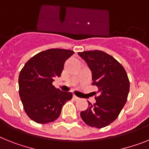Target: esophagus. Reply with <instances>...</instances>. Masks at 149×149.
Here are the masks:
<instances>
[{
	"mask_svg": "<svg viewBox=\"0 0 149 149\" xmlns=\"http://www.w3.org/2000/svg\"><path fill=\"white\" fill-rule=\"evenodd\" d=\"M72 98H73L74 100H76V101H77V100L79 99V98H78V97L75 95H72Z\"/></svg>",
	"mask_w": 149,
	"mask_h": 149,
	"instance_id": "34e87169",
	"label": "esophagus"
}]
</instances>
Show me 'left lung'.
Instances as JSON below:
<instances>
[{"instance_id":"1","label":"left lung","mask_w":149,"mask_h":149,"mask_svg":"<svg viewBox=\"0 0 149 149\" xmlns=\"http://www.w3.org/2000/svg\"><path fill=\"white\" fill-rule=\"evenodd\" d=\"M92 71V85L98 88L99 95L92 105L80 113L87 125L102 128L117 119L127 102L130 81L123 66L112 56L102 51L79 52Z\"/></svg>"}]
</instances>
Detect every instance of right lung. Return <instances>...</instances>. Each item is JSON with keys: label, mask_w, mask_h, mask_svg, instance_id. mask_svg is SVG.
I'll return each mask as SVG.
<instances>
[{"label": "right lung", "mask_w": 149, "mask_h": 149, "mask_svg": "<svg viewBox=\"0 0 149 149\" xmlns=\"http://www.w3.org/2000/svg\"><path fill=\"white\" fill-rule=\"evenodd\" d=\"M74 54L70 50L52 48L39 52L26 63L19 76V93L25 112L38 123H48L61 114L71 92H62L52 85L60 77L64 63Z\"/></svg>", "instance_id": "obj_1"}]
</instances>
